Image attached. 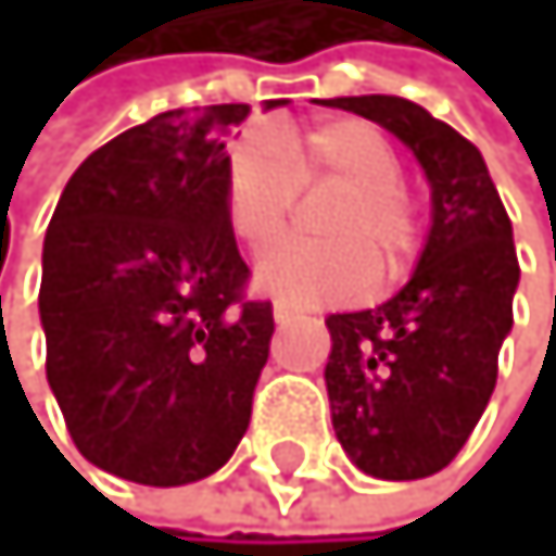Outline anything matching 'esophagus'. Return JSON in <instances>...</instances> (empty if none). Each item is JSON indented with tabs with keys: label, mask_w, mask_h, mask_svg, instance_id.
Masks as SVG:
<instances>
[{
	"label": "esophagus",
	"mask_w": 556,
	"mask_h": 556,
	"mask_svg": "<svg viewBox=\"0 0 556 556\" xmlns=\"http://www.w3.org/2000/svg\"><path fill=\"white\" fill-rule=\"evenodd\" d=\"M299 316H302V309L289 306V302H275V324L278 327H289L292 320H299Z\"/></svg>",
	"instance_id": "1"
}]
</instances>
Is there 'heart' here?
I'll list each match as a JSON object with an SVG mask.
<instances>
[{
    "mask_svg": "<svg viewBox=\"0 0 556 556\" xmlns=\"http://www.w3.org/2000/svg\"><path fill=\"white\" fill-rule=\"evenodd\" d=\"M341 184L324 215L333 240H281L257 264V289L292 306H324L365 295L376 257L396 271L414 247L418 208L400 187V156L376 125L358 117L320 121L299 135L254 131L226 163V215L236 240L264 250L285 232L302 187Z\"/></svg>",
    "mask_w": 556,
    "mask_h": 556,
    "instance_id": "b5f03b06",
    "label": "heart"
}]
</instances>
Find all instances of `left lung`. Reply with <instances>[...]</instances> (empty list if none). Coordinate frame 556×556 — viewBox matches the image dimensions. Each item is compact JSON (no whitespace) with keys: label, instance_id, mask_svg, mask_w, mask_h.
Returning <instances> with one entry per match:
<instances>
[{"label":"left lung","instance_id":"8db88e82","mask_svg":"<svg viewBox=\"0 0 556 556\" xmlns=\"http://www.w3.org/2000/svg\"><path fill=\"white\" fill-rule=\"evenodd\" d=\"M327 108L393 131L431 184V229L410 281L376 309L327 316V396L338 442L379 480H421L456 459L497 382L519 257L484 156L404 97Z\"/></svg>","mask_w":556,"mask_h":556}]
</instances>
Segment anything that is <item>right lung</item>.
Wrapping results in <instances>:
<instances>
[{
    "label": "right lung",
    "mask_w": 556,
    "mask_h": 556,
    "mask_svg": "<svg viewBox=\"0 0 556 556\" xmlns=\"http://www.w3.org/2000/svg\"><path fill=\"white\" fill-rule=\"evenodd\" d=\"M247 114L215 103L121 131L68 177L45 236L51 393L79 453L135 484L215 473L250 425L275 316L243 295L226 215L223 135Z\"/></svg>",
    "instance_id": "obj_1"
}]
</instances>
